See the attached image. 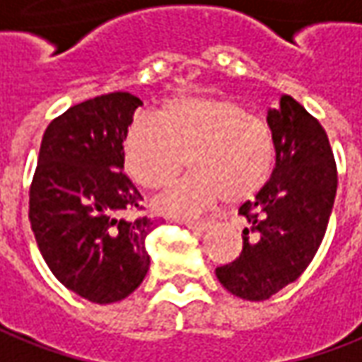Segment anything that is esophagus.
<instances>
[{
	"label": "esophagus",
	"instance_id": "esophagus-1",
	"mask_svg": "<svg viewBox=\"0 0 362 362\" xmlns=\"http://www.w3.org/2000/svg\"><path fill=\"white\" fill-rule=\"evenodd\" d=\"M184 226L186 228H190V230H196V232H204V230H208V226H210V220H184Z\"/></svg>",
	"mask_w": 362,
	"mask_h": 362
}]
</instances>
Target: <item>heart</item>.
Returning <instances> with one entry per match:
<instances>
[{"instance_id":"heart-1","label":"heart","mask_w":362,"mask_h":362,"mask_svg":"<svg viewBox=\"0 0 362 362\" xmlns=\"http://www.w3.org/2000/svg\"><path fill=\"white\" fill-rule=\"evenodd\" d=\"M194 172L162 194L156 208L188 218L226 198L240 204L264 188L275 164L269 122L233 98L176 97L152 117H136L122 139L124 168L140 186L160 190L186 166Z\"/></svg>"}]
</instances>
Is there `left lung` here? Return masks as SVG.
Wrapping results in <instances>:
<instances>
[{
    "label": "left lung",
    "mask_w": 362,
    "mask_h": 362,
    "mask_svg": "<svg viewBox=\"0 0 362 362\" xmlns=\"http://www.w3.org/2000/svg\"><path fill=\"white\" fill-rule=\"evenodd\" d=\"M275 166L253 200L240 257L216 267L220 284L242 299L264 301L293 284L323 242L337 194V164L321 122L289 95L267 112Z\"/></svg>",
    "instance_id": "obj_1"
}]
</instances>
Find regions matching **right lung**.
Masks as SVG:
<instances>
[{"label":"right lung","mask_w":362,"mask_h":362,"mask_svg":"<svg viewBox=\"0 0 362 362\" xmlns=\"http://www.w3.org/2000/svg\"><path fill=\"white\" fill-rule=\"evenodd\" d=\"M140 105L115 90L51 120L29 188V222L45 264L93 303L124 299L148 272L152 220L130 216L142 210V194L122 172V139Z\"/></svg>","instance_id":"1"}]
</instances>
